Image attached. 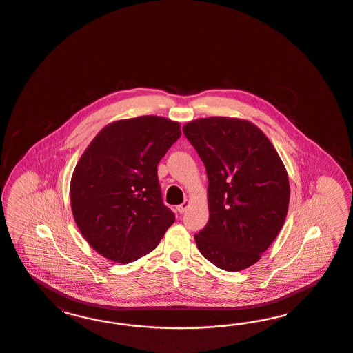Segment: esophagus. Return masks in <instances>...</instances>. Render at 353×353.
I'll use <instances>...</instances> for the list:
<instances>
[{"label":"esophagus","mask_w":353,"mask_h":353,"mask_svg":"<svg viewBox=\"0 0 353 353\" xmlns=\"http://www.w3.org/2000/svg\"><path fill=\"white\" fill-rule=\"evenodd\" d=\"M189 204H190V202L189 201H185L183 203L180 204L179 207H177V211L180 212V214H183L186 210H188V207H189Z\"/></svg>","instance_id":"34e87169"}]
</instances>
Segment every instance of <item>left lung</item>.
Here are the masks:
<instances>
[{
    "label": "left lung",
    "mask_w": 353,
    "mask_h": 353,
    "mask_svg": "<svg viewBox=\"0 0 353 353\" xmlns=\"http://www.w3.org/2000/svg\"><path fill=\"white\" fill-rule=\"evenodd\" d=\"M208 177L210 219L194 235L201 254L228 272L254 265L288 216V171L261 129L243 119L211 117L183 125Z\"/></svg>",
    "instance_id": "8db88e82"
}]
</instances>
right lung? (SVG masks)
Here are the masks:
<instances>
[{
    "label": "right lung",
    "mask_w": 353,
    "mask_h": 353,
    "mask_svg": "<svg viewBox=\"0 0 353 353\" xmlns=\"http://www.w3.org/2000/svg\"><path fill=\"white\" fill-rule=\"evenodd\" d=\"M180 123L146 115L102 129L77 161L70 199L76 225L102 256L129 264L159 245L174 214L164 205L158 164Z\"/></svg>",
    "instance_id": "right-lung-1"
}]
</instances>
